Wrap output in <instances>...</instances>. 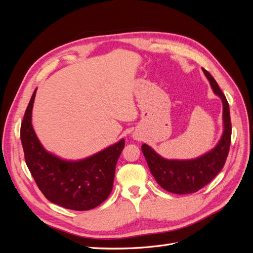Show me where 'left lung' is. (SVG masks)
Listing matches in <instances>:
<instances>
[{
  "instance_id": "obj_1",
  "label": "left lung",
  "mask_w": 253,
  "mask_h": 253,
  "mask_svg": "<svg viewBox=\"0 0 253 253\" xmlns=\"http://www.w3.org/2000/svg\"><path fill=\"white\" fill-rule=\"evenodd\" d=\"M213 93L223 102V134L215 147L192 159H167L150 145L143 143L141 150L149 169L158 185L175 194L197 192L215 177L223 169L231 142V120L229 104L223 91L212 76L203 70Z\"/></svg>"
}]
</instances>
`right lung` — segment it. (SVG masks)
Listing matches in <instances>:
<instances>
[{
    "mask_svg": "<svg viewBox=\"0 0 253 253\" xmlns=\"http://www.w3.org/2000/svg\"><path fill=\"white\" fill-rule=\"evenodd\" d=\"M36 93L37 88L21 125V141L30 173L49 202L76 211L96 208L109 197L113 189L115 169L125 148V139L79 160L52 154L43 147L33 127Z\"/></svg>",
    "mask_w": 253,
    "mask_h": 253,
    "instance_id": "obj_1",
    "label": "right lung"
}]
</instances>
